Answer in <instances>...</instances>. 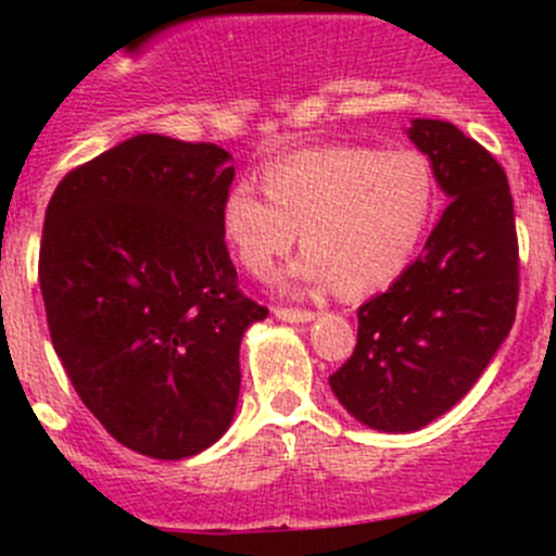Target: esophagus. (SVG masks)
Listing matches in <instances>:
<instances>
[{
    "label": "esophagus",
    "mask_w": 556,
    "mask_h": 556,
    "mask_svg": "<svg viewBox=\"0 0 556 556\" xmlns=\"http://www.w3.org/2000/svg\"><path fill=\"white\" fill-rule=\"evenodd\" d=\"M274 317L282 319V323H312L314 312H306V309H285V306H277V309H274Z\"/></svg>",
    "instance_id": "34e87169"
}]
</instances>
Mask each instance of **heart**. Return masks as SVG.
Segmentation results:
<instances>
[{
	"label": "heart",
	"mask_w": 556,
	"mask_h": 556,
	"mask_svg": "<svg viewBox=\"0 0 556 556\" xmlns=\"http://www.w3.org/2000/svg\"><path fill=\"white\" fill-rule=\"evenodd\" d=\"M263 199L237 185L223 199L220 231L252 277L295 244L288 285L363 295L390 285L417 252L435 204L433 172L414 150L336 142L301 150L263 172Z\"/></svg>",
	"instance_id": "heart-1"
}]
</instances>
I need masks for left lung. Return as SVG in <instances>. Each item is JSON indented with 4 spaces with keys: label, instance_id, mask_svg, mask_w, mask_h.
Listing matches in <instances>:
<instances>
[{
    "label": "left lung",
    "instance_id": "obj_1",
    "mask_svg": "<svg viewBox=\"0 0 556 556\" xmlns=\"http://www.w3.org/2000/svg\"><path fill=\"white\" fill-rule=\"evenodd\" d=\"M408 139L450 199L422 255L357 309V346L328 379L341 406L382 433L446 414L484 374L517 317L519 247L503 166L446 121Z\"/></svg>",
    "mask_w": 556,
    "mask_h": 556
}]
</instances>
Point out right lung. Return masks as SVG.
<instances>
[{"label": "right lung", "mask_w": 556, "mask_h": 556, "mask_svg": "<svg viewBox=\"0 0 556 556\" xmlns=\"http://www.w3.org/2000/svg\"><path fill=\"white\" fill-rule=\"evenodd\" d=\"M231 153L137 134L66 174L45 212L50 341L106 433L155 459L215 444L239 401V344L266 319L220 231Z\"/></svg>", "instance_id": "obj_1"}]
</instances>
